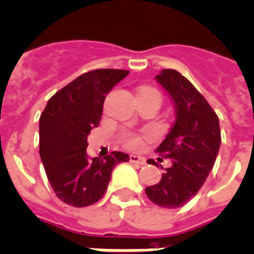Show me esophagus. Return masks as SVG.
<instances>
[{"instance_id": "esophagus-1", "label": "esophagus", "mask_w": 254, "mask_h": 254, "mask_svg": "<svg viewBox=\"0 0 254 254\" xmlns=\"http://www.w3.org/2000/svg\"><path fill=\"white\" fill-rule=\"evenodd\" d=\"M129 161H131L132 163H137V165H144V163H145V160H144L142 157L136 156V154H131V156H129Z\"/></svg>"}]
</instances>
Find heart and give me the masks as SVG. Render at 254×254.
Masks as SVG:
<instances>
[{
	"label": "heart",
	"mask_w": 254,
	"mask_h": 254,
	"mask_svg": "<svg viewBox=\"0 0 254 254\" xmlns=\"http://www.w3.org/2000/svg\"><path fill=\"white\" fill-rule=\"evenodd\" d=\"M141 91H150V88H142ZM122 141L129 149H136V148H139L141 145V139L139 136L132 135V133H125L122 136Z\"/></svg>",
	"instance_id": "b5f03b06"
}]
</instances>
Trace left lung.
<instances>
[{
  "label": "left lung",
  "instance_id": "1",
  "mask_svg": "<svg viewBox=\"0 0 254 254\" xmlns=\"http://www.w3.org/2000/svg\"><path fill=\"white\" fill-rule=\"evenodd\" d=\"M175 105V123L156 152L173 165L157 184L145 188L153 204L167 209L183 206L196 196L214 166L221 146L219 119L187 77L173 68L156 76ZM150 165H156L149 160ZM163 169V167H162Z\"/></svg>",
  "mask_w": 254,
  "mask_h": 254
}]
</instances>
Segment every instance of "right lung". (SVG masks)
<instances>
[{"instance_id":"obj_1","label":"right lung","mask_w":254,"mask_h":254,"mask_svg":"<svg viewBox=\"0 0 254 254\" xmlns=\"http://www.w3.org/2000/svg\"><path fill=\"white\" fill-rule=\"evenodd\" d=\"M128 72L88 71L52 96L40 117V157L54 193L64 204L84 207L101 200L114 167L128 162L129 156L122 152L92 160L85 152L106 94Z\"/></svg>"}]
</instances>
